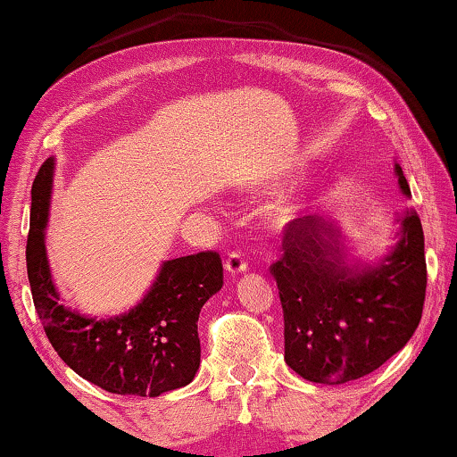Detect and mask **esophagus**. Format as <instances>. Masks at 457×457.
<instances>
[{
    "label": "esophagus",
    "instance_id": "1",
    "mask_svg": "<svg viewBox=\"0 0 457 457\" xmlns=\"http://www.w3.org/2000/svg\"><path fill=\"white\" fill-rule=\"evenodd\" d=\"M246 269H248V262H246V258H244L242 252H231L226 261V270L229 272V275H240V272H244Z\"/></svg>",
    "mask_w": 457,
    "mask_h": 457
}]
</instances>
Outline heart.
<instances>
[{
  "label": "heart",
  "mask_w": 457,
  "mask_h": 457,
  "mask_svg": "<svg viewBox=\"0 0 457 457\" xmlns=\"http://www.w3.org/2000/svg\"><path fill=\"white\" fill-rule=\"evenodd\" d=\"M285 213H287V211H281V215H285Z\"/></svg>",
  "instance_id": "obj_1"
}]
</instances>
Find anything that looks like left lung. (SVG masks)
<instances>
[{
  "mask_svg": "<svg viewBox=\"0 0 457 457\" xmlns=\"http://www.w3.org/2000/svg\"><path fill=\"white\" fill-rule=\"evenodd\" d=\"M398 185L411 188L396 163ZM335 223L303 217L287 223L281 261L270 264L285 320V363L316 384H345L376 371L403 349L423 316L425 236L408 207L398 242L384 261L345 262Z\"/></svg>",
  "mask_w": 457,
  "mask_h": 457,
  "instance_id": "1",
  "label": "left lung"
}]
</instances>
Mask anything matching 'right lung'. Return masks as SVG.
<instances>
[{
	"mask_svg": "<svg viewBox=\"0 0 457 457\" xmlns=\"http://www.w3.org/2000/svg\"><path fill=\"white\" fill-rule=\"evenodd\" d=\"M53 170L49 158L32 182L26 244L32 302L53 349L78 376L120 396L155 398L190 384L201 365V308L223 285L220 254L205 250L166 261L141 303L122 316L96 320L65 308L45 252Z\"/></svg>",
	"mask_w": 457,
	"mask_h": 457,
	"instance_id": "1",
	"label": "right lung"
}]
</instances>
